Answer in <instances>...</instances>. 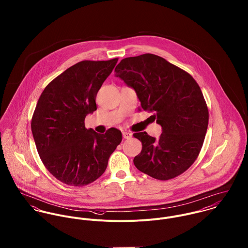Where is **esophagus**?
Wrapping results in <instances>:
<instances>
[{
  "instance_id": "1",
  "label": "esophagus",
  "mask_w": 248,
  "mask_h": 248,
  "mask_svg": "<svg viewBox=\"0 0 248 248\" xmlns=\"http://www.w3.org/2000/svg\"><path fill=\"white\" fill-rule=\"evenodd\" d=\"M122 136H123V138H124L125 140H130L133 135H132L131 133H129V132H123V133H122Z\"/></svg>"
}]
</instances>
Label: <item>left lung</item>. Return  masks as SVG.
Wrapping results in <instances>:
<instances>
[{
    "mask_svg": "<svg viewBox=\"0 0 248 248\" xmlns=\"http://www.w3.org/2000/svg\"><path fill=\"white\" fill-rule=\"evenodd\" d=\"M114 71L162 127L157 140L146 132L134 134L142 143L135 166L159 180L181 175L199 156L208 127V108L200 86L188 72L151 53L124 58Z\"/></svg>",
    "mask_w": 248,
    "mask_h": 248,
    "instance_id": "obj_1",
    "label": "left lung"
}]
</instances>
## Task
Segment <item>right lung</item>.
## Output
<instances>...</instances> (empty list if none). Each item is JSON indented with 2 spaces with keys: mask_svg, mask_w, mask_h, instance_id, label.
I'll list each match as a JSON object with an SVG mask.
<instances>
[{
  "mask_svg": "<svg viewBox=\"0 0 248 248\" xmlns=\"http://www.w3.org/2000/svg\"><path fill=\"white\" fill-rule=\"evenodd\" d=\"M117 61L85 60L71 66L45 88L37 102L31 131L38 154L48 172L67 185L85 186L102 176L122 140L115 128L101 135L85 127Z\"/></svg>",
  "mask_w": 248,
  "mask_h": 248,
  "instance_id": "1",
  "label": "right lung"
}]
</instances>
